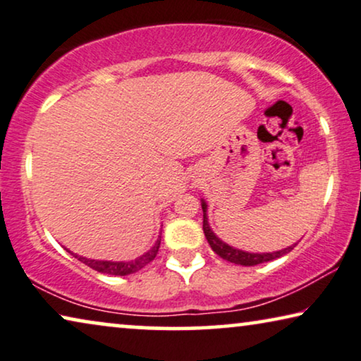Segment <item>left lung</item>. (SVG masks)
<instances>
[{"instance_id":"8db88e82","label":"left lung","mask_w":361,"mask_h":361,"mask_svg":"<svg viewBox=\"0 0 361 361\" xmlns=\"http://www.w3.org/2000/svg\"><path fill=\"white\" fill-rule=\"evenodd\" d=\"M201 207H202V231H204L207 242H209L212 250L227 262L235 263V265H242V267H255V265H260V263L271 262L275 260V258L286 255V253H289L294 248V245H291L288 248H283V250L271 252V253H252V252H243L240 248L231 247L229 243L222 242L209 227V222H207V204L204 200H201Z\"/></svg>"}]
</instances>
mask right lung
<instances>
[{
  "mask_svg": "<svg viewBox=\"0 0 361 361\" xmlns=\"http://www.w3.org/2000/svg\"><path fill=\"white\" fill-rule=\"evenodd\" d=\"M160 235L157 238L155 245L150 248L149 252H145L144 255L137 257L135 260H130V262H108V260H91V258H86V257H80L77 253L70 252L75 258H78L80 262H83L85 265H88L90 268H93V270L99 271V273H106V275H114V276H126V275H132V273L139 271L144 268L147 263H150L154 260L157 252H159V247H160Z\"/></svg>",
  "mask_w": 361,
  "mask_h": 361,
  "instance_id": "add662e5",
  "label": "right lung"
}]
</instances>
